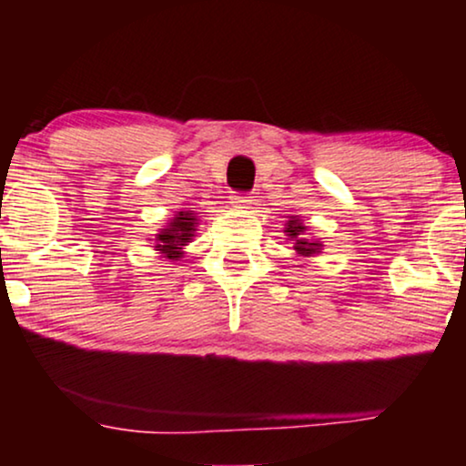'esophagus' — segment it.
Returning a JSON list of instances; mask_svg holds the SVG:
<instances>
[{
    "instance_id": "esophagus-1",
    "label": "esophagus",
    "mask_w": 466,
    "mask_h": 466,
    "mask_svg": "<svg viewBox=\"0 0 466 466\" xmlns=\"http://www.w3.org/2000/svg\"><path fill=\"white\" fill-rule=\"evenodd\" d=\"M250 203H252V197L248 193H235L231 197V206L238 208V209H244V208L250 206Z\"/></svg>"
}]
</instances>
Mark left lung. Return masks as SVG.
<instances>
[{
    "instance_id": "8db88e82",
    "label": "left lung",
    "mask_w": 466,
    "mask_h": 466,
    "mask_svg": "<svg viewBox=\"0 0 466 466\" xmlns=\"http://www.w3.org/2000/svg\"><path fill=\"white\" fill-rule=\"evenodd\" d=\"M303 231H305V227H303L301 222H299L297 218L289 220V227H286V233H289V238L295 239V250H297L299 254H303V257H309V254L320 252V246H322V244H316V241H309V239L301 238Z\"/></svg>"
}]
</instances>
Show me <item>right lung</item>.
<instances>
[{"label": "right lung", "mask_w": 466, "mask_h": 466, "mask_svg": "<svg viewBox=\"0 0 466 466\" xmlns=\"http://www.w3.org/2000/svg\"><path fill=\"white\" fill-rule=\"evenodd\" d=\"M193 231L195 216L188 212H180L174 218V222H169L167 228H163L155 248L161 250L167 258L177 260L182 257V246H187V241L193 238Z\"/></svg>", "instance_id": "add662e5"}]
</instances>
